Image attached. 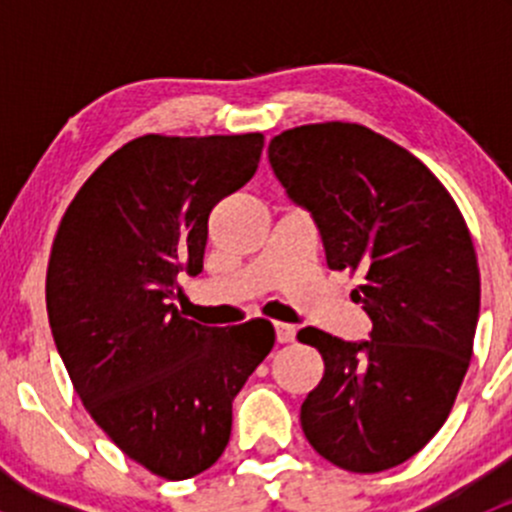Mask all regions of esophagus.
Returning <instances> with one entry per match:
<instances>
[{
  "label": "esophagus",
  "mask_w": 512,
  "mask_h": 512,
  "mask_svg": "<svg viewBox=\"0 0 512 512\" xmlns=\"http://www.w3.org/2000/svg\"><path fill=\"white\" fill-rule=\"evenodd\" d=\"M275 339L280 344H287L294 339V327L292 324H282V322H275Z\"/></svg>",
  "instance_id": "1"
}]
</instances>
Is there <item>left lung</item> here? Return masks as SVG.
Instances as JSON below:
<instances>
[{
    "label": "left lung",
    "mask_w": 512,
    "mask_h": 512,
    "mask_svg": "<svg viewBox=\"0 0 512 512\" xmlns=\"http://www.w3.org/2000/svg\"><path fill=\"white\" fill-rule=\"evenodd\" d=\"M287 198L312 215L329 270L361 272L369 339L304 327L324 376L302 404L314 451L379 473L421 451L456 401L473 354L480 272L471 232L416 156L356 123H312L267 148Z\"/></svg>",
    "instance_id": "8db88e82"
}]
</instances>
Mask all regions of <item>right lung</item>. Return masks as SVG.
I'll return each instance as SVG.
<instances>
[{"label":"right lung","instance_id":"add662e5","mask_svg":"<svg viewBox=\"0 0 512 512\" xmlns=\"http://www.w3.org/2000/svg\"><path fill=\"white\" fill-rule=\"evenodd\" d=\"M262 133L141 136L103 160L61 218L46 312L76 394L148 471L185 480L223 456L232 401L275 347L265 319L180 317V272L203 270L208 218L255 175Z\"/></svg>","mask_w":512,"mask_h":512}]
</instances>
